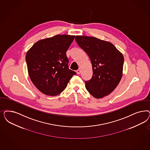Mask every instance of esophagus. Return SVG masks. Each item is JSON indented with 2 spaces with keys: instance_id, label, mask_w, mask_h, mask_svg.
<instances>
[{
  "instance_id": "1",
  "label": "esophagus",
  "mask_w": 150,
  "mask_h": 150,
  "mask_svg": "<svg viewBox=\"0 0 150 150\" xmlns=\"http://www.w3.org/2000/svg\"><path fill=\"white\" fill-rule=\"evenodd\" d=\"M76 72H77L78 74H79L81 73V69H78V70L76 71Z\"/></svg>"
}]
</instances>
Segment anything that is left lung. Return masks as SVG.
<instances>
[{
	"label": "left lung",
	"instance_id": "left-lung-1",
	"mask_svg": "<svg viewBox=\"0 0 150 150\" xmlns=\"http://www.w3.org/2000/svg\"><path fill=\"white\" fill-rule=\"evenodd\" d=\"M75 39L92 63V78L85 82L87 91L97 99L109 95L122 78V54L110 42L94 37L76 36Z\"/></svg>",
	"mask_w": 150,
	"mask_h": 150
}]
</instances>
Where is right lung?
I'll return each mask as SVG.
<instances>
[{
	"mask_svg": "<svg viewBox=\"0 0 150 150\" xmlns=\"http://www.w3.org/2000/svg\"><path fill=\"white\" fill-rule=\"evenodd\" d=\"M75 36L57 35L36 42L27 52L26 62L32 82L40 92L54 96L63 92L76 74L68 68L66 52Z\"/></svg>",
	"mask_w": 150,
	"mask_h": 150,
	"instance_id": "right-lung-1",
	"label": "right lung"
}]
</instances>
